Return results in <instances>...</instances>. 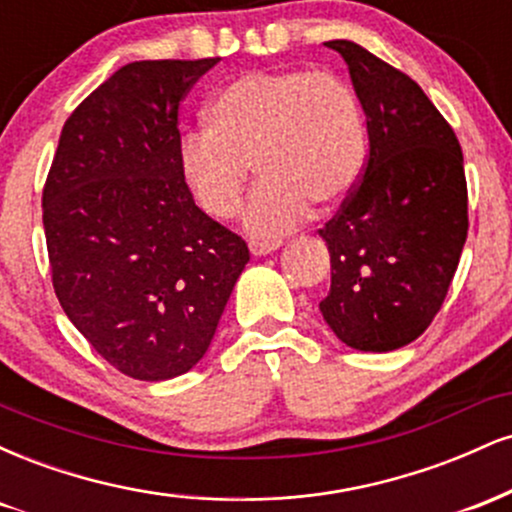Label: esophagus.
<instances>
[{
  "label": "esophagus",
  "mask_w": 512,
  "mask_h": 512,
  "mask_svg": "<svg viewBox=\"0 0 512 512\" xmlns=\"http://www.w3.org/2000/svg\"><path fill=\"white\" fill-rule=\"evenodd\" d=\"M281 245V240H250L252 255H269Z\"/></svg>",
  "instance_id": "esophagus-1"
}]
</instances>
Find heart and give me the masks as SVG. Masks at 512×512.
Instances as JSON below:
<instances>
[{
	"label": "heart",
	"instance_id": "1",
	"mask_svg": "<svg viewBox=\"0 0 512 512\" xmlns=\"http://www.w3.org/2000/svg\"><path fill=\"white\" fill-rule=\"evenodd\" d=\"M207 122L209 129L180 139L182 182L204 214L228 221L238 214L255 163L264 180L245 211L252 236L291 231L310 214V204L337 209L361 180V108L332 72L240 74L209 103Z\"/></svg>",
	"mask_w": 512,
	"mask_h": 512
}]
</instances>
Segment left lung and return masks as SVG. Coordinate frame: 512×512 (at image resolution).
<instances>
[{
  "mask_svg": "<svg viewBox=\"0 0 512 512\" xmlns=\"http://www.w3.org/2000/svg\"><path fill=\"white\" fill-rule=\"evenodd\" d=\"M349 64L368 127L361 180L320 228L332 262L320 313L351 349L395 351L426 332L467 240V180L455 132L421 86L351 40Z\"/></svg>",
  "mask_w": 512,
  "mask_h": 512,
  "instance_id": "obj_1",
  "label": "left lung"
}]
</instances>
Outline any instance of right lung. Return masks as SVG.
Returning a JSON list of instances; mask_svg holds the SVG:
<instances>
[{
  "instance_id": "right-lung-1",
  "label": "right lung",
  "mask_w": 512,
  "mask_h": 512,
  "mask_svg": "<svg viewBox=\"0 0 512 512\" xmlns=\"http://www.w3.org/2000/svg\"><path fill=\"white\" fill-rule=\"evenodd\" d=\"M219 57L120 67L64 122L43 187L57 301L134 380H168L207 354L250 260L204 214L178 168L182 98Z\"/></svg>"
}]
</instances>
